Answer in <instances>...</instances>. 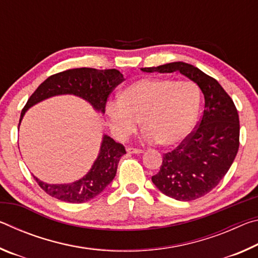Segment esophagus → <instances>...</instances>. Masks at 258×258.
Masks as SVG:
<instances>
[{
    "mask_svg": "<svg viewBox=\"0 0 258 258\" xmlns=\"http://www.w3.org/2000/svg\"><path fill=\"white\" fill-rule=\"evenodd\" d=\"M126 151H127V154H135V155L142 154L143 152V150H141V149H137V148H130V147L126 149Z\"/></svg>",
    "mask_w": 258,
    "mask_h": 258,
    "instance_id": "1",
    "label": "esophagus"
}]
</instances>
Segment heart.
Listing matches in <instances>:
<instances>
[{"mask_svg":"<svg viewBox=\"0 0 258 258\" xmlns=\"http://www.w3.org/2000/svg\"><path fill=\"white\" fill-rule=\"evenodd\" d=\"M199 110V91L189 81L141 78L120 92L119 99L106 106L109 127L117 140L138 128L141 119L143 139L163 146L182 142L194 128Z\"/></svg>","mask_w":258,"mask_h":258,"instance_id":"b5f03b06","label":"heart"}]
</instances>
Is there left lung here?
Segmentation results:
<instances>
[{
  "label": "left lung",
  "mask_w": 258,
  "mask_h": 258,
  "mask_svg": "<svg viewBox=\"0 0 258 258\" xmlns=\"http://www.w3.org/2000/svg\"><path fill=\"white\" fill-rule=\"evenodd\" d=\"M141 71L178 72L202 90L205 109L198 128L177 149L164 155L159 172L151 181L164 195L180 202L203 197L220 183L237 156L240 133L237 108L220 83L192 64L177 61Z\"/></svg>",
  "instance_id": "1"
}]
</instances>
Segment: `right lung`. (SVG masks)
Masks as SVG:
<instances>
[{"instance_id": "add662e5", "label": "right lung", "mask_w": 258, "mask_h": 258, "mask_svg": "<svg viewBox=\"0 0 258 258\" xmlns=\"http://www.w3.org/2000/svg\"><path fill=\"white\" fill-rule=\"evenodd\" d=\"M123 81V74L117 69L98 71L93 68H76L55 74L46 78L30 95L21 111L19 125L29 108L56 95H76L89 102L95 111L104 113L108 95ZM125 154V148L120 143L103 134L97 159L90 171L80 180L62 184H49L38 180L36 176L34 178L51 197L64 203H86L97 197L110 184L116 176L120 157Z\"/></svg>"}]
</instances>
